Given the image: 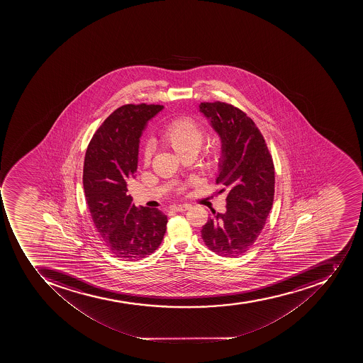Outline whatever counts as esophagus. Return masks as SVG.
Returning <instances> with one entry per match:
<instances>
[{
    "label": "esophagus",
    "mask_w": 363,
    "mask_h": 363,
    "mask_svg": "<svg viewBox=\"0 0 363 363\" xmlns=\"http://www.w3.org/2000/svg\"><path fill=\"white\" fill-rule=\"evenodd\" d=\"M189 208V204H180V206H172V211H186L187 208Z\"/></svg>",
    "instance_id": "obj_1"
}]
</instances>
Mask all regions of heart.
Wrapping results in <instances>:
<instances>
[{
  "instance_id": "b5f03b06",
  "label": "heart",
  "mask_w": 363,
  "mask_h": 363,
  "mask_svg": "<svg viewBox=\"0 0 363 363\" xmlns=\"http://www.w3.org/2000/svg\"><path fill=\"white\" fill-rule=\"evenodd\" d=\"M204 138V129L200 123L189 117L174 119L163 128L161 140L174 150L179 157L186 155H196ZM213 153V152H212ZM151 152L145 150L144 159L150 160Z\"/></svg>"
}]
</instances>
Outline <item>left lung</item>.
<instances>
[{
  "label": "left lung",
  "instance_id": "1",
  "mask_svg": "<svg viewBox=\"0 0 363 363\" xmlns=\"http://www.w3.org/2000/svg\"><path fill=\"white\" fill-rule=\"evenodd\" d=\"M199 111L220 138L217 184L227 191L225 212L216 213L203 225L208 249L236 257L255 243L274 194V168L266 140L253 120L230 104L201 103Z\"/></svg>",
  "mask_w": 363,
  "mask_h": 363
}]
</instances>
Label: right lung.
I'll return each mask as SVG.
<instances>
[{
  "instance_id": "1",
  "label": "right lung",
  "mask_w": 363,
  "mask_h": 363,
  "mask_svg": "<svg viewBox=\"0 0 363 363\" xmlns=\"http://www.w3.org/2000/svg\"><path fill=\"white\" fill-rule=\"evenodd\" d=\"M163 106L126 104L112 112L86 150L83 184L95 227L108 250L125 260H140L159 247L166 214L136 206L127 182L136 177L140 142L147 123Z\"/></svg>"
}]
</instances>
